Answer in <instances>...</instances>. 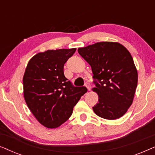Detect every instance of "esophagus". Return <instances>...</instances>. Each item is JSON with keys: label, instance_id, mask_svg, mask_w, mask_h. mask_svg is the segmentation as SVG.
<instances>
[{"label": "esophagus", "instance_id": "34e87169", "mask_svg": "<svg viewBox=\"0 0 155 155\" xmlns=\"http://www.w3.org/2000/svg\"><path fill=\"white\" fill-rule=\"evenodd\" d=\"M85 87H87V89L88 91H90L91 90V85L90 83H88V82H87V83L85 84Z\"/></svg>", "mask_w": 155, "mask_h": 155}]
</instances>
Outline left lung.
<instances>
[{"instance_id":"1","label":"left lung","mask_w":155,"mask_h":155,"mask_svg":"<svg viewBox=\"0 0 155 155\" xmlns=\"http://www.w3.org/2000/svg\"><path fill=\"white\" fill-rule=\"evenodd\" d=\"M78 53L90 65L98 94L92 107L99 117L115 120L132 104L137 84V71L128 50L118 42H97L79 48Z\"/></svg>"}]
</instances>
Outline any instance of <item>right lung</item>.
<instances>
[{"label": "right lung", "instance_id": "1", "mask_svg": "<svg viewBox=\"0 0 155 155\" xmlns=\"http://www.w3.org/2000/svg\"><path fill=\"white\" fill-rule=\"evenodd\" d=\"M76 48L39 52L29 61L23 76V94L27 107L42 126L58 128L71 117L84 87H73L63 67Z\"/></svg>", "mask_w": 155, "mask_h": 155}]
</instances>
